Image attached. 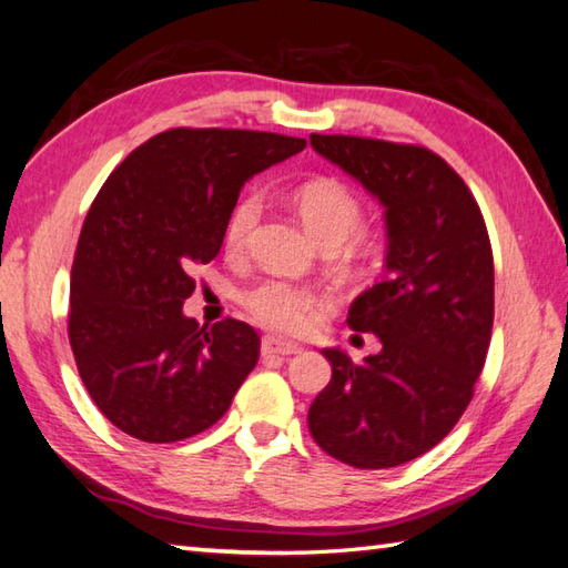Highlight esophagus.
<instances>
[{
	"label": "esophagus",
	"instance_id": "obj_1",
	"mask_svg": "<svg viewBox=\"0 0 568 568\" xmlns=\"http://www.w3.org/2000/svg\"><path fill=\"white\" fill-rule=\"evenodd\" d=\"M301 347L292 345V343H282V339H274V337H264L262 339V357H274V355H298Z\"/></svg>",
	"mask_w": 568,
	"mask_h": 568
}]
</instances>
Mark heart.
<instances>
[{
	"label": "heart",
	"instance_id": "heart-1",
	"mask_svg": "<svg viewBox=\"0 0 568 568\" xmlns=\"http://www.w3.org/2000/svg\"><path fill=\"white\" fill-rule=\"evenodd\" d=\"M292 204L308 233L321 245H339L347 241L362 221L359 196L345 182L333 178L301 182L292 189ZM260 216L262 194L257 189H250L243 196H237L223 223L225 247L231 252H243L250 243L252 231L257 229ZM355 250L367 255V252L374 250L372 237L357 235ZM241 301L245 311L260 325L282 335L304 333L313 316H316V311L323 306V296L318 292L282 280H264L245 288Z\"/></svg>",
	"mask_w": 568,
	"mask_h": 568
}]
</instances>
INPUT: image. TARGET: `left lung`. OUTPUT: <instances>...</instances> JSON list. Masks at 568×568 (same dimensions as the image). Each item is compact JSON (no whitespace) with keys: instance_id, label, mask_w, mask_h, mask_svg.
Here are the masks:
<instances>
[{"instance_id":"1","label":"left lung","mask_w":568,"mask_h":568,"mask_svg":"<svg viewBox=\"0 0 568 568\" xmlns=\"http://www.w3.org/2000/svg\"><path fill=\"white\" fill-rule=\"evenodd\" d=\"M311 145L382 201L388 252L347 313L382 352L355 364L323 349L333 379L308 430L355 469H388L433 449L469 406L494 327V252L469 186L433 150L321 133Z\"/></svg>"}]
</instances>
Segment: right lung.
I'll return each mask as SVG.
<instances>
[{
    "mask_svg": "<svg viewBox=\"0 0 568 568\" xmlns=\"http://www.w3.org/2000/svg\"><path fill=\"white\" fill-rule=\"evenodd\" d=\"M304 148L267 131L170 129L99 189L74 250L68 335L82 384L125 435L162 445L204 433L255 369V327L199 325L182 304L243 184Z\"/></svg>",
    "mask_w": 568,
    "mask_h": 568,
    "instance_id": "add662e5",
    "label": "right lung"
}]
</instances>
